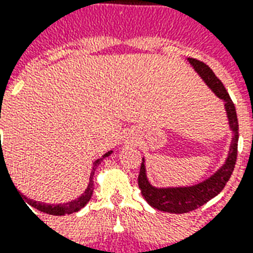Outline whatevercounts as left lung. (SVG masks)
I'll return each instance as SVG.
<instances>
[{
  "label": "left lung",
  "mask_w": 253,
  "mask_h": 253,
  "mask_svg": "<svg viewBox=\"0 0 253 253\" xmlns=\"http://www.w3.org/2000/svg\"><path fill=\"white\" fill-rule=\"evenodd\" d=\"M187 61L191 63V66L194 67V70L200 75V78L206 82L208 87L216 94V96L224 101L229 128L234 132V136H232L228 157L225 159L224 165L208 179L190 187H167V188L154 187L148 182L143 158V162L140 165L139 176H138V186L140 188L142 196L147 200V203L151 207L157 208L159 211L171 212V213H186V212L194 211L200 206L207 203L208 200L215 198L224 188L231 178V175L234 172L235 163H236V157H238L239 123L234 102L231 101L224 84H221V81L206 63L198 61L195 58H188Z\"/></svg>",
  "instance_id": "8db88e82"
}]
</instances>
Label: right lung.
<instances>
[{
    "mask_svg": "<svg viewBox=\"0 0 253 253\" xmlns=\"http://www.w3.org/2000/svg\"><path fill=\"white\" fill-rule=\"evenodd\" d=\"M0 118H1V114H0ZM111 152H113V151H107L105 155H103V157L99 158V159H96V161L92 163V169H91V173H90V182H88L87 188L84 190V194H82V195H81L78 199L71 200V202H69V203H63V204L41 203V202H36V200L28 199V198H26L25 195H22V194H21V192H19L17 188H15V190H17V192H18L19 196H21V199L24 200V203L25 201H26L29 206H32L33 208H36V210H38V211H41V212H45V213H49V215L62 216V215H66V213L69 215V213H73V212L80 211L81 208H84V206L87 204L88 200L91 199L92 191H94V187H92V186H94V180H92V178H94V172H95V169L98 167V166L101 165V162L103 161L105 158L109 157ZM2 161H3V152H2V147H1L0 166H1V162H2ZM5 166H6V165H5ZM26 206H28V205H26Z\"/></svg>",
    "mask_w": 253,
    "mask_h": 253,
    "instance_id": "add662e5",
    "label": "right lung"
}]
</instances>
